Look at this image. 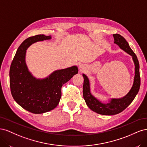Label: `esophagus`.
Segmentation results:
<instances>
[{"label":"esophagus","mask_w":147,"mask_h":147,"mask_svg":"<svg viewBox=\"0 0 147 147\" xmlns=\"http://www.w3.org/2000/svg\"><path fill=\"white\" fill-rule=\"evenodd\" d=\"M79 70H80V72H83V71L85 70V67H84V65L81 64L79 65Z\"/></svg>","instance_id":"obj_1"}]
</instances>
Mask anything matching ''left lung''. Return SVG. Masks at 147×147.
<instances>
[{"instance_id":"1","label":"left lung","mask_w":147,"mask_h":147,"mask_svg":"<svg viewBox=\"0 0 147 147\" xmlns=\"http://www.w3.org/2000/svg\"><path fill=\"white\" fill-rule=\"evenodd\" d=\"M113 36L115 40L114 43L132 57L133 61L135 64V76L134 83H133L131 90L125 96L119 99H112L109 103L103 104L91 94L90 92V81L86 75L83 74L84 78L83 94L86 105L92 111L104 115H113L123 112L134 99L139 91L140 86L139 63L137 56L130 48L126 39L121 35L115 34L113 35Z\"/></svg>"}]
</instances>
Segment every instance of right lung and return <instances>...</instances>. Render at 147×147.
<instances>
[{
  "label": "right lung",
  "mask_w": 147,
  "mask_h": 147,
  "mask_svg": "<svg viewBox=\"0 0 147 147\" xmlns=\"http://www.w3.org/2000/svg\"><path fill=\"white\" fill-rule=\"evenodd\" d=\"M51 35L40 34L26 38L18 48L10 69V86L14 100L24 109L35 114L43 113L56 108L61 97V88L78 74L72 66L57 70L43 79H37L28 70L26 53L32 43L51 39Z\"/></svg>",
  "instance_id": "obj_1"
}]
</instances>
